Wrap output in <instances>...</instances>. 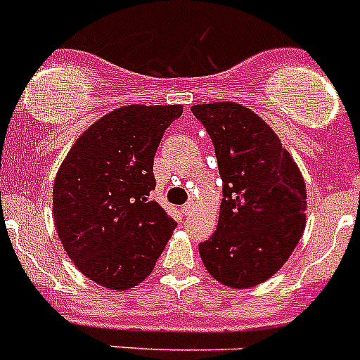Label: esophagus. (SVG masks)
Wrapping results in <instances>:
<instances>
[{"mask_svg":"<svg viewBox=\"0 0 360 360\" xmlns=\"http://www.w3.org/2000/svg\"><path fill=\"white\" fill-rule=\"evenodd\" d=\"M194 207H196V205H194V202H187L186 205L182 207V212L186 214V216H191V214H193V210H194Z\"/></svg>","mask_w":360,"mask_h":360,"instance_id":"34e87169","label":"esophagus"}]
</instances>
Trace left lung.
<instances>
[{"label": "left lung", "instance_id": "1", "mask_svg": "<svg viewBox=\"0 0 360 360\" xmlns=\"http://www.w3.org/2000/svg\"><path fill=\"white\" fill-rule=\"evenodd\" d=\"M216 150L223 180L217 229L200 243L207 271L233 289L271 278L300 243L307 189L291 153L262 117L233 101L191 107Z\"/></svg>", "mask_w": 360, "mask_h": 360}]
</instances>
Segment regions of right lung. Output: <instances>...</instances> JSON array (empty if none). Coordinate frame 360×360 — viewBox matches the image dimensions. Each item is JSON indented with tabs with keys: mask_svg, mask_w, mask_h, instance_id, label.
I'll use <instances>...</instances> for the list:
<instances>
[{
	"mask_svg": "<svg viewBox=\"0 0 360 360\" xmlns=\"http://www.w3.org/2000/svg\"><path fill=\"white\" fill-rule=\"evenodd\" d=\"M182 105H127L77 139L53 184V221L69 259L92 282L127 291L143 282L176 223L157 202L153 157Z\"/></svg>",
	"mask_w": 360,
	"mask_h": 360,
	"instance_id": "1",
	"label": "right lung"
}]
</instances>
